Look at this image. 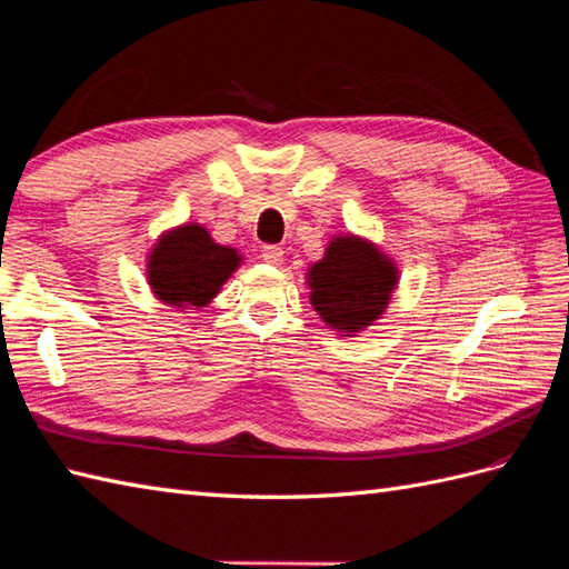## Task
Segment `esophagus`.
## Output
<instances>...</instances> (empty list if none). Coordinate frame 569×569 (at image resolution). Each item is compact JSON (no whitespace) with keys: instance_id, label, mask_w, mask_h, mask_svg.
I'll return each instance as SVG.
<instances>
[{"instance_id":"1","label":"esophagus","mask_w":569,"mask_h":569,"mask_svg":"<svg viewBox=\"0 0 569 569\" xmlns=\"http://www.w3.org/2000/svg\"><path fill=\"white\" fill-rule=\"evenodd\" d=\"M261 259H264L267 264H281L283 250L279 244H264V247H261Z\"/></svg>"}]
</instances>
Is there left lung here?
<instances>
[{
    "mask_svg": "<svg viewBox=\"0 0 569 569\" xmlns=\"http://www.w3.org/2000/svg\"><path fill=\"white\" fill-rule=\"evenodd\" d=\"M310 302L329 329L356 337L387 310L399 269L375 242L353 232L331 238L325 257L308 269Z\"/></svg>",
    "mask_w": 569,
    "mask_h": 569,
    "instance_id": "1",
    "label": "left lung"
}]
</instances>
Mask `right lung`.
<instances>
[{
  "mask_svg": "<svg viewBox=\"0 0 569 569\" xmlns=\"http://www.w3.org/2000/svg\"><path fill=\"white\" fill-rule=\"evenodd\" d=\"M240 264L236 247L218 244L199 223H184L158 238L146 259V279L160 302L197 310L207 308Z\"/></svg>",
  "mask_w": 569,
  "mask_h": 569,
  "instance_id": "add662e5",
  "label": "right lung"
}]
</instances>
